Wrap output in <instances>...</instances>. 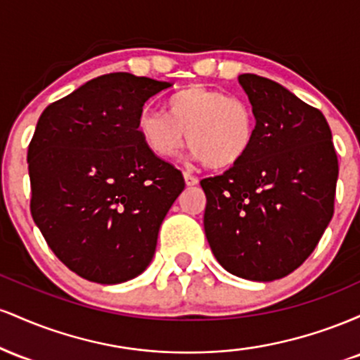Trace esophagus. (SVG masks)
<instances>
[{
	"label": "esophagus",
	"instance_id": "1",
	"mask_svg": "<svg viewBox=\"0 0 360 360\" xmlns=\"http://www.w3.org/2000/svg\"><path fill=\"white\" fill-rule=\"evenodd\" d=\"M183 176H184V183H186V186H196V184H198V177L193 176L191 172L184 171Z\"/></svg>",
	"mask_w": 360,
	"mask_h": 360
}]
</instances>
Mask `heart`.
<instances>
[{"mask_svg":"<svg viewBox=\"0 0 360 360\" xmlns=\"http://www.w3.org/2000/svg\"><path fill=\"white\" fill-rule=\"evenodd\" d=\"M137 131L152 154L171 159L188 135L194 159L212 169L237 166L255 140V115L245 101L221 89L189 86L166 101V113L143 110Z\"/></svg>","mask_w":360,"mask_h":360,"instance_id":"1","label":"heart"}]
</instances>
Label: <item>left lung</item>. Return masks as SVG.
I'll use <instances>...</instances> for the list:
<instances>
[{
	"label": "left lung",
	"mask_w": 360,
	"mask_h": 360,
	"mask_svg": "<svg viewBox=\"0 0 360 360\" xmlns=\"http://www.w3.org/2000/svg\"><path fill=\"white\" fill-rule=\"evenodd\" d=\"M238 82L255 115V140L242 162L206 177L205 233L223 269L281 279L298 269L333 217L338 160L320 110L255 74Z\"/></svg>",
	"instance_id": "obj_1"
}]
</instances>
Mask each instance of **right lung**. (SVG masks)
I'll list each match as a JSON object with an SVG mask.
<instances>
[{
	"label": "right lung",
	"mask_w": 360,
	"mask_h": 360,
	"mask_svg": "<svg viewBox=\"0 0 360 360\" xmlns=\"http://www.w3.org/2000/svg\"><path fill=\"white\" fill-rule=\"evenodd\" d=\"M171 82L111 72L52 103L28 146L30 212L53 254L81 278H137L184 189L181 171L146 147L137 118Z\"/></svg>",
	"instance_id": "obj_1"
}]
</instances>
